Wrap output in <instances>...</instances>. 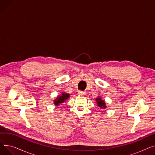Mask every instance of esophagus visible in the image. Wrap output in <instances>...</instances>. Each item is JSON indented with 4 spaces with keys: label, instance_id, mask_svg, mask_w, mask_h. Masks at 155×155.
Listing matches in <instances>:
<instances>
[{
    "label": "esophagus",
    "instance_id": "34e87169",
    "mask_svg": "<svg viewBox=\"0 0 155 155\" xmlns=\"http://www.w3.org/2000/svg\"><path fill=\"white\" fill-rule=\"evenodd\" d=\"M78 94L81 95H84L85 94V91H78Z\"/></svg>",
    "mask_w": 155,
    "mask_h": 155
}]
</instances>
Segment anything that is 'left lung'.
Listing matches in <instances>:
<instances>
[{"mask_svg":"<svg viewBox=\"0 0 155 155\" xmlns=\"http://www.w3.org/2000/svg\"><path fill=\"white\" fill-rule=\"evenodd\" d=\"M97 105L99 107H101V109H105L106 108V105H105V103L104 102V101H102V99L100 97H99L98 98H97L95 99Z\"/></svg>","mask_w":155,"mask_h":155,"instance_id":"obj_1","label":"left lung"}]
</instances>
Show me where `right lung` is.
I'll return each mask as SVG.
<instances>
[{
  "mask_svg": "<svg viewBox=\"0 0 155 155\" xmlns=\"http://www.w3.org/2000/svg\"><path fill=\"white\" fill-rule=\"evenodd\" d=\"M69 97H70V95L68 94L63 92L61 95L56 97V99L54 101V104L56 105V106H58V105H60V104L64 102L65 101L67 100Z\"/></svg>",
  "mask_w": 155,
  "mask_h": 155,
  "instance_id": "add662e5",
  "label": "right lung"
}]
</instances>
